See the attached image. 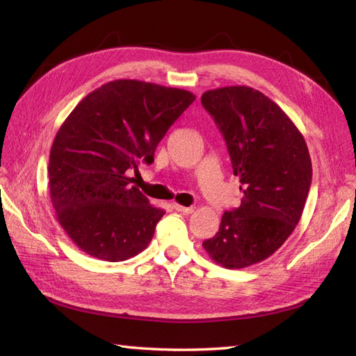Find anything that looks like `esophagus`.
Listing matches in <instances>:
<instances>
[{
    "instance_id": "obj_1",
    "label": "esophagus",
    "mask_w": 356,
    "mask_h": 356,
    "mask_svg": "<svg viewBox=\"0 0 356 356\" xmlns=\"http://www.w3.org/2000/svg\"><path fill=\"white\" fill-rule=\"evenodd\" d=\"M172 207H173V210H177L179 213H184V214H190V213H193V210H195L193 207H183L179 204H173Z\"/></svg>"
}]
</instances>
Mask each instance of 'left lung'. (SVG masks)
Listing matches in <instances>:
<instances>
[{
    "instance_id": "8db88e82",
    "label": "left lung",
    "mask_w": 356,
    "mask_h": 356,
    "mask_svg": "<svg viewBox=\"0 0 356 356\" xmlns=\"http://www.w3.org/2000/svg\"><path fill=\"white\" fill-rule=\"evenodd\" d=\"M201 102L245 193L202 246L218 264L243 268L270 257L299 223L313 178L309 152L296 125L261 92L229 86L207 90Z\"/></svg>"
}]
</instances>
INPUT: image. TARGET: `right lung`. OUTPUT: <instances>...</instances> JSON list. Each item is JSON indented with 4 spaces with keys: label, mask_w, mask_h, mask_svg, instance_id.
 Returning a JSON list of instances; mask_svg holds the SVG:
<instances>
[{
    "label": "right lung",
    "mask_w": 356,
    "mask_h": 356,
    "mask_svg": "<svg viewBox=\"0 0 356 356\" xmlns=\"http://www.w3.org/2000/svg\"><path fill=\"white\" fill-rule=\"evenodd\" d=\"M196 99L181 89L116 80L89 93L60 127L49 154V195L83 252L125 261L149 245L164 211L131 183L170 125Z\"/></svg>",
    "instance_id": "add662e5"
}]
</instances>
